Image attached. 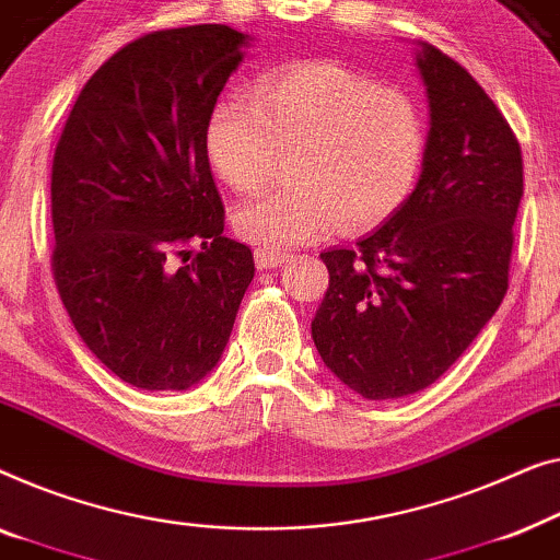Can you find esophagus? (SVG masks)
<instances>
[{"label": "esophagus", "instance_id": "1", "mask_svg": "<svg viewBox=\"0 0 560 560\" xmlns=\"http://www.w3.org/2000/svg\"><path fill=\"white\" fill-rule=\"evenodd\" d=\"M254 258H256L258 269H277V266L289 261V254H287V250H279V248H264L261 246V248L254 250Z\"/></svg>", "mask_w": 560, "mask_h": 560}]
</instances>
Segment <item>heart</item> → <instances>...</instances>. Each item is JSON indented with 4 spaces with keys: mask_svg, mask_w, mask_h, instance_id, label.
Instances as JSON below:
<instances>
[{
    "mask_svg": "<svg viewBox=\"0 0 560 560\" xmlns=\"http://www.w3.org/2000/svg\"><path fill=\"white\" fill-rule=\"evenodd\" d=\"M294 152L291 185L241 205L233 231L264 248L332 233H365L408 200L427 152V119L411 93L335 60L271 70L254 98L218 101L205 154L231 190L256 192Z\"/></svg>",
    "mask_w": 560,
    "mask_h": 560,
    "instance_id": "heart-1",
    "label": "heart"
}]
</instances>
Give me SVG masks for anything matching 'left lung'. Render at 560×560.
I'll return each mask as SVG.
<instances>
[{
  "label": "left lung",
  "mask_w": 560,
  "mask_h": 560,
  "mask_svg": "<svg viewBox=\"0 0 560 560\" xmlns=\"http://www.w3.org/2000/svg\"><path fill=\"white\" fill-rule=\"evenodd\" d=\"M431 129L419 185L358 248L319 254L329 271L312 340L362 398H404L454 365L508 294L523 152L459 62L421 45Z\"/></svg>",
  "instance_id": "8db88e82"
}]
</instances>
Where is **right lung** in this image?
I'll return each instance as SVG.
<instances>
[{
  "instance_id": "1",
  "label": "right lung",
  "mask_w": 560,
  "mask_h": 560,
  "mask_svg": "<svg viewBox=\"0 0 560 560\" xmlns=\"http://www.w3.org/2000/svg\"><path fill=\"white\" fill-rule=\"evenodd\" d=\"M246 40L192 25L126 43L83 85L55 147V287L85 348L137 388L200 383L254 279L250 248L223 235L205 154Z\"/></svg>"
}]
</instances>
